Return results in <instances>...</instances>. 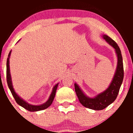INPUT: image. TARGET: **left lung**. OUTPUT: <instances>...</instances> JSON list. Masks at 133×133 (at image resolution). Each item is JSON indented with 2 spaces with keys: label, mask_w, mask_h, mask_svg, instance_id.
<instances>
[{
  "label": "left lung",
  "mask_w": 133,
  "mask_h": 133,
  "mask_svg": "<svg viewBox=\"0 0 133 133\" xmlns=\"http://www.w3.org/2000/svg\"><path fill=\"white\" fill-rule=\"evenodd\" d=\"M102 37L114 49L117 59L116 69L109 86L103 92L91 97L85 94L77 83H74L76 93L81 104L87 108L95 111L103 110L115 101L124 77L123 57L119 47L115 41L107 35H103Z\"/></svg>",
  "instance_id": "obj_1"
}]
</instances>
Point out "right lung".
Masks as SVG:
<instances>
[{
	"label": "right lung",
	"instance_id": "1",
	"mask_svg": "<svg viewBox=\"0 0 133 133\" xmlns=\"http://www.w3.org/2000/svg\"><path fill=\"white\" fill-rule=\"evenodd\" d=\"M19 41H18V42H19ZM11 52L12 51H10V52H9L8 58H7V84H8L9 89H10V92H11L12 94L13 97H14L16 103H17L19 106H22V108H25V109H27V110L29 111H31V112L42 111V110H44V109H47V108L51 106V104L52 103L53 100H54L55 97V95H56V91H57V88L59 83H57L54 87H53L51 94H50L48 99L47 100V101L45 102V103L42 104H39V105H33V104H31L27 103L26 101H25L24 99H22L21 96H19V95H18L17 93L16 92L14 89V87L12 85V81L11 75H10V65H9V59H10Z\"/></svg>",
	"mask_w": 133,
	"mask_h": 133
}]
</instances>
